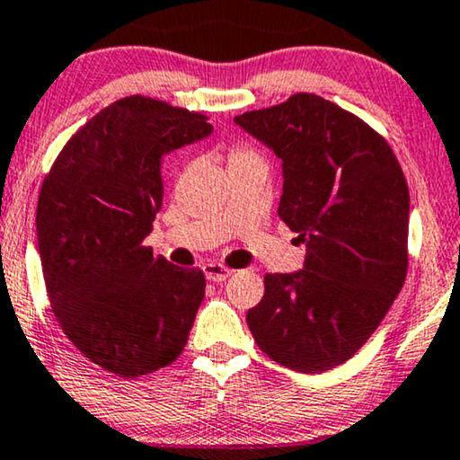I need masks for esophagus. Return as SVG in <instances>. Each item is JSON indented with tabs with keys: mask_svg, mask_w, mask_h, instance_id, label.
<instances>
[{
	"mask_svg": "<svg viewBox=\"0 0 460 460\" xmlns=\"http://www.w3.org/2000/svg\"><path fill=\"white\" fill-rule=\"evenodd\" d=\"M202 269H204L206 279L215 281V283L225 281V279H227V277L233 273V269L225 267V264H221V262H206Z\"/></svg>",
	"mask_w": 460,
	"mask_h": 460,
	"instance_id": "34e87169",
	"label": "esophagus"
}]
</instances>
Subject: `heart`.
Wrapping results in <instances>:
<instances>
[{
  "mask_svg": "<svg viewBox=\"0 0 460 460\" xmlns=\"http://www.w3.org/2000/svg\"><path fill=\"white\" fill-rule=\"evenodd\" d=\"M227 163L229 168L235 166H243V164H252V163H264L261 152L256 147H252L248 144H233L227 152Z\"/></svg>",
  "mask_w": 460,
  "mask_h": 460,
  "instance_id": "b5f03b06",
  "label": "heart"
}]
</instances>
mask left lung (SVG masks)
I'll use <instances>...</instances> for the list:
<instances>
[{
  "label": "left lung",
  "mask_w": 460,
  "mask_h": 460,
  "mask_svg": "<svg viewBox=\"0 0 460 460\" xmlns=\"http://www.w3.org/2000/svg\"><path fill=\"white\" fill-rule=\"evenodd\" d=\"M235 122L281 158L279 217L306 243L300 273H267L248 327L261 350L300 373L357 354L404 286L409 185L390 144L314 93Z\"/></svg>",
  "instance_id": "obj_1"
}]
</instances>
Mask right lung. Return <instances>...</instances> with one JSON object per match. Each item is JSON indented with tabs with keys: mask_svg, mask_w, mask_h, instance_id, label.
Masks as SVG:
<instances>
[{
	"mask_svg": "<svg viewBox=\"0 0 460 460\" xmlns=\"http://www.w3.org/2000/svg\"><path fill=\"white\" fill-rule=\"evenodd\" d=\"M212 133L208 116L127 95L58 154L37 204L49 306L93 365L125 379L179 358L204 300L199 269L154 256L144 239L163 206L168 152Z\"/></svg>",
	"mask_w": 460,
	"mask_h": 460,
	"instance_id": "right-lung-1",
	"label": "right lung"
}]
</instances>
